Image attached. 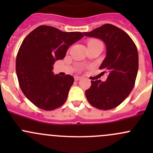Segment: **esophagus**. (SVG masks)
Returning a JSON list of instances; mask_svg holds the SVG:
<instances>
[{
	"label": "esophagus",
	"instance_id": "1",
	"mask_svg": "<svg viewBox=\"0 0 153 153\" xmlns=\"http://www.w3.org/2000/svg\"><path fill=\"white\" fill-rule=\"evenodd\" d=\"M80 79H81V77H80V76H75V81H79Z\"/></svg>",
	"mask_w": 153,
	"mask_h": 153
}]
</instances>
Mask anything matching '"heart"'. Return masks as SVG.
Here are the masks:
<instances>
[{
    "instance_id": "1",
    "label": "heart",
    "mask_w": 153,
    "mask_h": 153,
    "mask_svg": "<svg viewBox=\"0 0 153 153\" xmlns=\"http://www.w3.org/2000/svg\"><path fill=\"white\" fill-rule=\"evenodd\" d=\"M88 45H92V44H102V43L100 41H98V40H96V39H92V40H89V41H88Z\"/></svg>"
}]
</instances>
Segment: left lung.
<instances>
[{
	"label": "left lung",
	"mask_w": 153,
	"mask_h": 153,
	"mask_svg": "<svg viewBox=\"0 0 153 153\" xmlns=\"http://www.w3.org/2000/svg\"><path fill=\"white\" fill-rule=\"evenodd\" d=\"M84 35L99 38L106 47V57L99 69L109 73L106 81H91L86 97L92 106L108 110L121 104L135 86L138 69L136 45L127 33L106 24Z\"/></svg>",
	"instance_id": "left-lung-1"
}]
</instances>
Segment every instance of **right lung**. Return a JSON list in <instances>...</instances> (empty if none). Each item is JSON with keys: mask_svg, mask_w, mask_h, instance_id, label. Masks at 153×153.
Here are the masks:
<instances>
[{"mask_svg": "<svg viewBox=\"0 0 153 153\" xmlns=\"http://www.w3.org/2000/svg\"><path fill=\"white\" fill-rule=\"evenodd\" d=\"M83 37L80 32H65L42 25L24 38L17 54L16 73L23 93L37 107L51 111L64 104L74 78L55 75L52 66Z\"/></svg>", "mask_w": 153, "mask_h": 153, "instance_id": "add662e5", "label": "right lung"}]
</instances>
